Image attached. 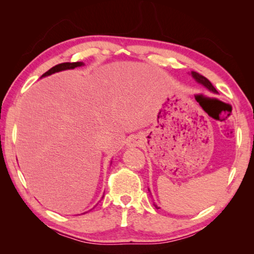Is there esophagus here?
Segmentation results:
<instances>
[{
	"label": "esophagus",
	"instance_id": "1",
	"mask_svg": "<svg viewBox=\"0 0 254 254\" xmlns=\"http://www.w3.org/2000/svg\"><path fill=\"white\" fill-rule=\"evenodd\" d=\"M137 145H138V139L136 137H132L127 143L128 147H135V146H137Z\"/></svg>",
	"mask_w": 254,
	"mask_h": 254
}]
</instances>
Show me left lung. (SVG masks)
I'll use <instances>...</instances> for the list:
<instances>
[{
    "label": "left lung",
    "mask_w": 254,
    "mask_h": 254,
    "mask_svg": "<svg viewBox=\"0 0 254 254\" xmlns=\"http://www.w3.org/2000/svg\"><path fill=\"white\" fill-rule=\"evenodd\" d=\"M191 76L195 79V82L196 83H198V84H201L202 86H204L205 88H206L207 90H209L210 93H213V94H218V91L216 90V88L214 87V86L212 85V83L209 82V80L206 78V77H204L203 75H201V74H198V73H196V72H191ZM148 191H149V189H148ZM154 206L156 207V208H160V207H158L157 205H156L155 203H154Z\"/></svg>",
    "instance_id": "left-lung-1"
}]
</instances>
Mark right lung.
Segmentation results:
<instances>
[{
  "label": "right lung",
  "mask_w": 254,
  "mask_h": 254,
  "mask_svg": "<svg viewBox=\"0 0 254 254\" xmlns=\"http://www.w3.org/2000/svg\"><path fill=\"white\" fill-rule=\"evenodd\" d=\"M85 64L83 62H73V63H61V64H58V65L53 66L52 68H50L49 71L46 72L44 75H42L41 77H46V76H49L51 74H55L57 72H61V71H65V69H73L75 67H78V66H83ZM85 214V213H84Z\"/></svg>",
  "instance_id": "add662e5"
}]
</instances>
